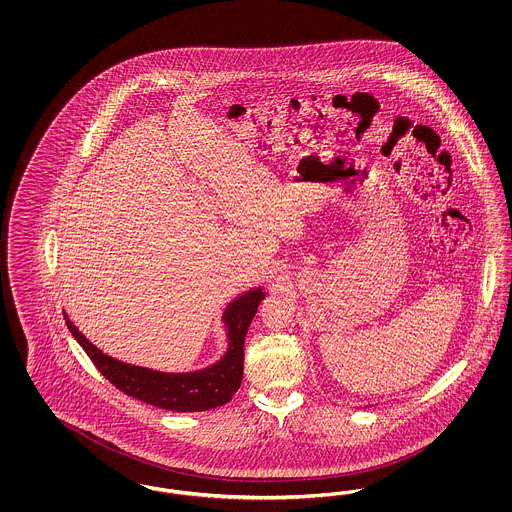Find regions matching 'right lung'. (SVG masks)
<instances>
[{
  "instance_id": "obj_1",
  "label": "right lung",
  "mask_w": 512,
  "mask_h": 512,
  "mask_svg": "<svg viewBox=\"0 0 512 512\" xmlns=\"http://www.w3.org/2000/svg\"><path fill=\"white\" fill-rule=\"evenodd\" d=\"M263 299L265 293L257 288L232 301L224 313L228 328V351L217 365L186 374H167L121 363L101 353L92 341L86 340L67 315L65 320L74 340L82 345L92 363L117 390L165 411L199 413L228 403L240 390L244 376L245 334Z\"/></svg>"
}]
</instances>
